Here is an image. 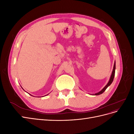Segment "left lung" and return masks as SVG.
<instances>
[{"instance_id": "8db88e82", "label": "left lung", "mask_w": 134, "mask_h": 134, "mask_svg": "<svg viewBox=\"0 0 134 134\" xmlns=\"http://www.w3.org/2000/svg\"><path fill=\"white\" fill-rule=\"evenodd\" d=\"M115 69H116V63H115V62L114 66H113V69L112 74H111V77H110V79H109L108 83L106 84V86H105L100 92H98V93H95V94H92V95H95V96L99 95V94H102V93H103L105 91H106V89L111 84V83H112L113 80V79H114L115 74Z\"/></svg>"}]
</instances>
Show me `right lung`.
<instances>
[{
	"label": "right lung",
	"instance_id": "obj_1",
	"mask_svg": "<svg viewBox=\"0 0 134 134\" xmlns=\"http://www.w3.org/2000/svg\"><path fill=\"white\" fill-rule=\"evenodd\" d=\"M22 89H23V88H22ZM30 95H31V94H30ZM31 96H32V95H31Z\"/></svg>",
	"mask_w": 134,
	"mask_h": 134
}]
</instances>
